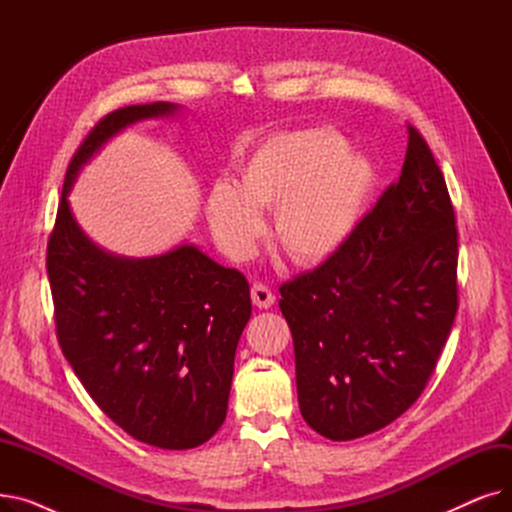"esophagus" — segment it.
<instances>
[{
    "label": "esophagus",
    "instance_id": "1",
    "mask_svg": "<svg viewBox=\"0 0 512 512\" xmlns=\"http://www.w3.org/2000/svg\"><path fill=\"white\" fill-rule=\"evenodd\" d=\"M251 299H253V305L259 307V309H270V307L276 303L274 292H272L270 288H267L265 284H261V282L253 284V288H251Z\"/></svg>",
    "mask_w": 512,
    "mask_h": 512
}]
</instances>
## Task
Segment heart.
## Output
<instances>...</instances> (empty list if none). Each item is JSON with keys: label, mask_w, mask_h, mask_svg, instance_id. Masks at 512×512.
<instances>
[{"label": "heart", "mask_w": 512, "mask_h": 512, "mask_svg": "<svg viewBox=\"0 0 512 512\" xmlns=\"http://www.w3.org/2000/svg\"><path fill=\"white\" fill-rule=\"evenodd\" d=\"M369 159L344 149L324 128L284 132L240 166L238 184L220 180L207 195L218 245L234 259L253 253L265 228L261 209H276L274 234L288 257L315 265L353 236L373 186Z\"/></svg>", "instance_id": "b5f03b06"}]
</instances>
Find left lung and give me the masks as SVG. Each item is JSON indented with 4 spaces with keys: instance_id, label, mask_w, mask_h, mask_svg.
<instances>
[{
    "instance_id": "obj_1",
    "label": "left lung",
    "mask_w": 512,
    "mask_h": 512,
    "mask_svg": "<svg viewBox=\"0 0 512 512\" xmlns=\"http://www.w3.org/2000/svg\"><path fill=\"white\" fill-rule=\"evenodd\" d=\"M456 261L446 180L409 126L398 182L334 257L280 286L299 407L317 434H373L419 398L459 309Z\"/></svg>"
}]
</instances>
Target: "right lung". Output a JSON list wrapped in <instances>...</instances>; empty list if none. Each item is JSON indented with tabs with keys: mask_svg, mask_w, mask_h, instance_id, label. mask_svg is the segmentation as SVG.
<instances>
[{
	"mask_svg": "<svg viewBox=\"0 0 512 512\" xmlns=\"http://www.w3.org/2000/svg\"><path fill=\"white\" fill-rule=\"evenodd\" d=\"M178 110L155 101L97 122L70 161L47 242L58 340L76 378L128 436L166 450L207 442L226 419L249 282L195 245L141 259L107 253L74 220L68 193L118 132Z\"/></svg>",
	"mask_w": 512,
	"mask_h": 512,
	"instance_id": "obj_1",
	"label": "right lung"
}]
</instances>
